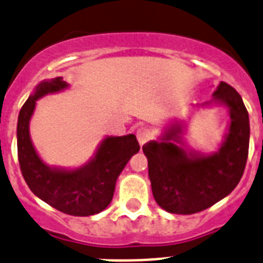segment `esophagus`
I'll return each mask as SVG.
<instances>
[{
  "mask_svg": "<svg viewBox=\"0 0 263 263\" xmlns=\"http://www.w3.org/2000/svg\"><path fill=\"white\" fill-rule=\"evenodd\" d=\"M150 138L151 133L148 129H146V127H139V129L137 130V139H138V143L141 144V146L146 143Z\"/></svg>",
  "mask_w": 263,
  "mask_h": 263,
  "instance_id": "obj_1",
  "label": "esophagus"
}]
</instances>
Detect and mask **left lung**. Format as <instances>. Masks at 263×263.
I'll return each mask as SVG.
<instances>
[{"label": "left lung", "mask_w": 263, "mask_h": 263, "mask_svg": "<svg viewBox=\"0 0 263 263\" xmlns=\"http://www.w3.org/2000/svg\"><path fill=\"white\" fill-rule=\"evenodd\" d=\"M220 105L228 110L227 130L219 148L203 153L187 144V122L173 119L159 138L143 144L156 203L171 214L190 215L227 197L241 179L249 151V115L241 96L220 82L210 102L193 109Z\"/></svg>", "instance_id": "obj_1"}]
</instances>
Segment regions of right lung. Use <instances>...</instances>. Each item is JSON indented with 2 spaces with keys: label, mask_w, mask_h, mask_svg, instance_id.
<instances>
[{
  "label": "right lung",
  "mask_w": 263,
  "mask_h": 263,
  "mask_svg": "<svg viewBox=\"0 0 263 263\" xmlns=\"http://www.w3.org/2000/svg\"><path fill=\"white\" fill-rule=\"evenodd\" d=\"M69 87L62 77H56L36 84L28 96L16 125L19 165L31 192L42 201L67 215L90 216L102 213L110 203L116 181L127 161L139 151V144L134 134L105 136L90 160L79 167L47 164L32 143L30 121L39 99Z\"/></svg>",
  "instance_id": "right-lung-1"
}]
</instances>
